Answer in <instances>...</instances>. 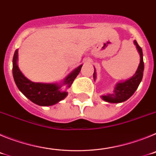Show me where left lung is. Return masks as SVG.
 Here are the masks:
<instances>
[{
	"label": "left lung",
	"mask_w": 156,
	"mask_h": 156,
	"mask_svg": "<svg viewBox=\"0 0 156 156\" xmlns=\"http://www.w3.org/2000/svg\"><path fill=\"white\" fill-rule=\"evenodd\" d=\"M134 44L136 45L137 51L140 55V64L138 66L137 71L135 73L134 75L129 78L127 80L124 82L118 83L115 87V90H114L112 94H108L106 95L101 96L102 99L107 102L109 103H120L122 101L127 100L128 98L131 97L135 90H137L140 84V81L142 80L143 77V72H144V61H143V53L142 49L138 45L137 41H134ZM94 80H96V73L93 74Z\"/></svg>",
	"instance_id": "1"
}]
</instances>
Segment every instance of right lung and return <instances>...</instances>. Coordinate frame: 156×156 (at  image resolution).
<instances>
[{
    "mask_svg": "<svg viewBox=\"0 0 156 156\" xmlns=\"http://www.w3.org/2000/svg\"><path fill=\"white\" fill-rule=\"evenodd\" d=\"M18 50L15 51L13 56V66L12 73L16 86L23 94L30 99L32 102L41 106H50L56 104L64 99L68 93L62 90V87L66 86L70 87L80 72L83 65L77 67L76 69L66 77L61 84L58 83H34L28 80L19 69L17 65Z\"/></svg>",
    "mask_w": 156,
    "mask_h": 156,
    "instance_id": "obj_1",
    "label": "right lung"
}]
</instances>
